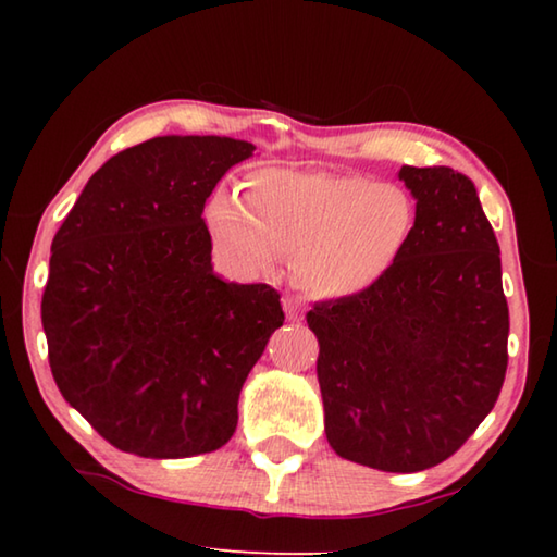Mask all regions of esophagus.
<instances>
[{
  "instance_id": "1",
  "label": "esophagus",
  "mask_w": 557,
  "mask_h": 557,
  "mask_svg": "<svg viewBox=\"0 0 557 557\" xmlns=\"http://www.w3.org/2000/svg\"><path fill=\"white\" fill-rule=\"evenodd\" d=\"M282 309H285L287 319L297 322V319H301V312H305V301L295 295H287V297H282Z\"/></svg>"
}]
</instances>
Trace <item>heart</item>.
<instances>
[{"label": "heart", "instance_id": "b5f03b06", "mask_svg": "<svg viewBox=\"0 0 557 557\" xmlns=\"http://www.w3.org/2000/svg\"><path fill=\"white\" fill-rule=\"evenodd\" d=\"M221 258L243 275L272 272L285 252L301 287L344 299L398 265L414 231V201L398 184L354 174L262 169L206 209Z\"/></svg>", "mask_w": 557, "mask_h": 557}]
</instances>
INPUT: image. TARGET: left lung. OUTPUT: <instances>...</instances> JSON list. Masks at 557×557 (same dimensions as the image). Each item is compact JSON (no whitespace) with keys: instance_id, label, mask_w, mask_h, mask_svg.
Here are the masks:
<instances>
[{"instance_id":"left-lung-1","label":"left lung","mask_w":557,"mask_h":557,"mask_svg":"<svg viewBox=\"0 0 557 557\" xmlns=\"http://www.w3.org/2000/svg\"><path fill=\"white\" fill-rule=\"evenodd\" d=\"M414 231L388 275L356 297L319 301L324 432L338 457L412 474L440 465L492 412L506 375L502 252L471 178L403 166Z\"/></svg>"}]
</instances>
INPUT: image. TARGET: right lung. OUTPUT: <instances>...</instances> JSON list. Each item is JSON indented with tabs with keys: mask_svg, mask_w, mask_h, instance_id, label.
Wrapping results in <instances>:
<instances>
[{
	"mask_svg": "<svg viewBox=\"0 0 557 557\" xmlns=\"http://www.w3.org/2000/svg\"><path fill=\"white\" fill-rule=\"evenodd\" d=\"M252 152L215 135L147 139L88 178L55 233L41 299L51 373L112 447L182 459L233 437L285 312L270 285L215 275L201 213Z\"/></svg>",
	"mask_w": 557,
	"mask_h": 557,
	"instance_id": "1",
	"label": "right lung"
}]
</instances>
